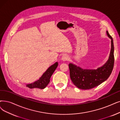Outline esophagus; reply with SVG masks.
I'll return each mask as SVG.
<instances>
[{
	"instance_id": "34e87169",
	"label": "esophagus",
	"mask_w": 120,
	"mask_h": 120,
	"mask_svg": "<svg viewBox=\"0 0 120 120\" xmlns=\"http://www.w3.org/2000/svg\"><path fill=\"white\" fill-rule=\"evenodd\" d=\"M69 60V56L67 55H64L61 57V60L63 61H66Z\"/></svg>"
}]
</instances>
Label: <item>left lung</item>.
Wrapping results in <instances>:
<instances>
[{
	"mask_svg": "<svg viewBox=\"0 0 120 120\" xmlns=\"http://www.w3.org/2000/svg\"><path fill=\"white\" fill-rule=\"evenodd\" d=\"M111 39V48L109 59L103 66L97 69H83L73 64H69L70 76L73 83L79 89L89 90L94 88L106 81L111 75L114 64V44L112 37L106 31Z\"/></svg>",
	"mask_w": 120,
	"mask_h": 120,
	"instance_id": "left-lung-1",
	"label": "left lung"
}]
</instances>
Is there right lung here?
I'll return each mask as SVG.
<instances>
[{
    "label": "right lung",
    "instance_id": "obj_1",
    "mask_svg": "<svg viewBox=\"0 0 120 120\" xmlns=\"http://www.w3.org/2000/svg\"><path fill=\"white\" fill-rule=\"evenodd\" d=\"M57 65H58V63L56 62V63L52 65L47 69L39 80L36 81L35 82L32 83L27 84L26 87L30 89L38 88L43 89L46 88V86L49 83L51 77L54 72L55 70L57 67Z\"/></svg>",
    "mask_w": 120,
    "mask_h": 120
}]
</instances>
